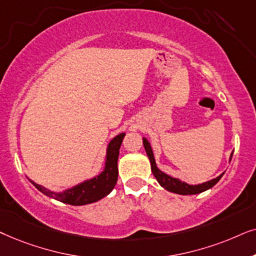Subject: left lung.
Instances as JSON below:
<instances>
[{
	"mask_svg": "<svg viewBox=\"0 0 256 256\" xmlns=\"http://www.w3.org/2000/svg\"><path fill=\"white\" fill-rule=\"evenodd\" d=\"M142 144H144L146 154H148L150 162H151V170H152L153 176H154L156 179L158 180L160 186H162L164 188L170 190V192L182 194V196H190V194L202 193V192H204V190L212 188V187L221 179V176H224V173H222V174L216 176V179H212V180H210V182L199 184V185H188L187 182H182V180L173 178V176L166 174V173L160 171V170L156 168V164L154 160V156H153L152 148H151V145H150L148 139L142 138ZM232 156H233V153L230 154V160H232Z\"/></svg>",
	"mask_w": 256,
	"mask_h": 256,
	"instance_id": "1",
	"label": "left lung"
}]
</instances>
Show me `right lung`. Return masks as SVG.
Returning a JSON list of instances; mask_svg holds the SVG:
<instances>
[{"label":"right lung","mask_w":256,"mask_h":256,"mask_svg":"<svg viewBox=\"0 0 256 256\" xmlns=\"http://www.w3.org/2000/svg\"><path fill=\"white\" fill-rule=\"evenodd\" d=\"M125 137V134H119L108 142L106 150V159L103 172L94 176L92 179L85 180L78 185L71 187L63 192H52L46 190V187L37 185L32 180L30 182L36 187L40 192L46 194V196L58 200L60 202L69 204L72 206L88 205V204L96 202L98 200L106 196L114 188L118 179V156L122 142Z\"/></svg>","instance_id":"1"}]
</instances>
